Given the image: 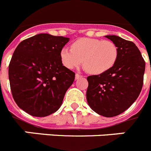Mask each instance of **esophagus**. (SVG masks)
<instances>
[{
    "instance_id": "obj_1",
    "label": "esophagus",
    "mask_w": 151,
    "mask_h": 151,
    "mask_svg": "<svg viewBox=\"0 0 151 151\" xmlns=\"http://www.w3.org/2000/svg\"><path fill=\"white\" fill-rule=\"evenodd\" d=\"M82 75H79V74H78V73H76V79H78V78H82Z\"/></svg>"
}]
</instances>
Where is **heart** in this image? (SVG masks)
<instances>
[{
  "mask_svg": "<svg viewBox=\"0 0 151 151\" xmlns=\"http://www.w3.org/2000/svg\"><path fill=\"white\" fill-rule=\"evenodd\" d=\"M118 57L116 45L110 41L82 38L73 43L71 49L63 47L60 51L63 64L68 69L82 63L91 74L98 75L111 69Z\"/></svg>",
  "mask_w": 151,
  "mask_h": 151,
  "instance_id": "b5f03b06",
  "label": "heart"
}]
</instances>
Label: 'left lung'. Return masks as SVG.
<instances>
[{
  "instance_id": "8db88e82",
  "label": "left lung",
  "mask_w": 151,
  "mask_h": 151,
  "mask_svg": "<svg viewBox=\"0 0 151 151\" xmlns=\"http://www.w3.org/2000/svg\"><path fill=\"white\" fill-rule=\"evenodd\" d=\"M105 37L116 45L117 60L105 73L88 77L86 98L95 113L113 117L125 111L139 96L143 86L145 62L133 42L116 35Z\"/></svg>"
}]
</instances>
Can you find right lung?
<instances>
[{
  "mask_svg": "<svg viewBox=\"0 0 151 151\" xmlns=\"http://www.w3.org/2000/svg\"><path fill=\"white\" fill-rule=\"evenodd\" d=\"M69 38L47 33L36 35L19 44L9 65L13 99L33 116L54 113L62 105L75 73L64 66L60 51Z\"/></svg>",
  "mask_w": 151,
  "mask_h": 151,
  "instance_id": "add662e5",
  "label": "right lung"
}]
</instances>
